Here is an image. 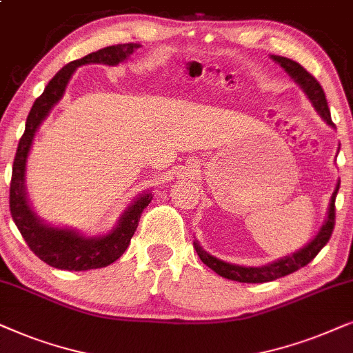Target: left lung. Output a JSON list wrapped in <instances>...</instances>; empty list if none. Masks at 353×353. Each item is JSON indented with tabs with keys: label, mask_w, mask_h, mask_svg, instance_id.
I'll return each instance as SVG.
<instances>
[{
	"label": "left lung",
	"mask_w": 353,
	"mask_h": 353,
	"mask_svg": "<svg viewBox=\"0 0 353 353\" xmlns=\"http://www.w3.org/2000/svg\"><path fill=\"white\" fill-rule=\"evenodd\" d=\"M271 59L276 61L281 68H283L285 72H288L290 77L294 79L295 83H299L300 88L307 93L308 100L312 101V105L319 116L323 117V121L326 124H330L331 128H334L331 121V111L327 108V101L326 97H324V92L321 85L316 79L313 77L312 74L307 72L302 65L295 61L284 58V56H276L271 54ZM341 182H337L336 190L332 192L331 200H330V206H327V213H326V219L314 239H312L307 245L300 248V250L294 252L292 255L283 256L279 260H274L268 265L263 266H241V265H234V263H228L219 260L213 255H210L208 252L203 250L200 245L199 241H194V247L196 253H199L200 260L205 263L206 266L211 268L214 272H218L219 276H223L225 279L231 281H237V283H248V284H258V283H270V281L284 278V276L290 274V272L300 270V268L307 266L310 261L313 260L314 256L318 255L319 250L326 245L327 241H330L332 229H334V221H336V195L337 190H339Z\"/></svg>",
	"instance_id": "8db88e82"
}]
</instances>
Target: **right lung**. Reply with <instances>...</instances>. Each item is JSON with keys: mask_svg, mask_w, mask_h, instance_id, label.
I'll list each match as a JSON object with an SVG mask.
<instances>
[{"mask_svg": "<svg viewBox=\"0 0 353 353\" xmlns=\"http://www.w3.org/2000/svg\"><path fill=\"white\" fill-rule=\"evenodd\" d=\"M140 46H142L140 43L106 46V48L98 50L95 53L83 56L82 59H75L68 65H64L48 82V85L45 87L43 93L37 98L29 116H27L26 130H23L21 140H19L16 158H14L12 164L9 208H11L14 223H16L17 229L21 231L23 241L27 242L30 250L46 265L58 268V270L87 271L105 268L114 263L129 247L130 239L137 231L140 216L152 201L153 195L150 190L140 194L124 210L114 228L108 234H103V236L88 237L85 234L79 232L77 229L58 228V225L45 223L32 208L29 199H27L26 189L27 158H29L34 137L41 122L46 119V116L50 114L56 103L63 98L65 87H68L75 69L85 64L117 65L122 61L128 59Z\"/></svg>", "mask_w": 353, "mask_h": 353, "instance_id": "right-lung-1", "label": "right lung"}]
</instances>
